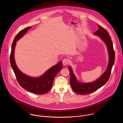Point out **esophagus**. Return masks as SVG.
I'll return each instance as SVG.
<instances>
[{
  "mask_svg": "<svg viewBox=\"0 0 123 123\" xmlns=\"http://www.w3.org/2000/svg\"><path fill=\"white\" fill-rule=\"evenodd\" d=\"M70 62V61L69 60L67 59V58H65L62 61V63L64 65H68Z\"/></svg>",
  "mask_w": 123,
  "mask_h": 123,
  "instance_id": "obj_1",
  "label": "esophagus"
}]
</instances>
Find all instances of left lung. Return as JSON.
I'll list each match as a JSON object with an SVG mask.
<instances>
[{
    "label": "left lung",
    "mask_w": 123,
    "mask_h": 123,
    "mask_svg": "<svg viewBox=\"0 0 123 123\" xmlns=\"http://www.w3.org/2000/svg\"><path fill=\"white\" fill-rule=\"evenodd\" d=\"M99 29L95 32L94 35L99 36L105 43L109 54V63L104 73L97 80L91 83H84L79 82L73 74L70 67H69L70 73V84L73 90L76 93L87 95L94 92L101 88L107 82L110 77L112 67L114 64L115 53L111 38L107 31L102 26L98 25Z\"/></svg>",
    "instance_id": "left-lung-1"
}]
</instances>
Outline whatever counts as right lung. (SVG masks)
Segmentation results:
<instances>
[{
    "instance_id": "add662e5",
    "label": "right lung",
    "mask_w": 123,
    "mask_h": 123,
    "mask_svg": "<svg viewBox=\"0 0 123 123\" xmlns=\"http://www.w3.org/2000/svg\"><path fill=\"white\" fill-rule=\"evenodd\" d=\"M31 27H26L20 31L15 37L11 46L10 55L11 66L16 75L19 84L28 91L36 94H44L51 89L53 80L57 74L62 68V62L47 70L41 77L33 78L28 76L18 69L14 59V51L16 42L24 35Z\"/></svg>"
}]
</instances>
